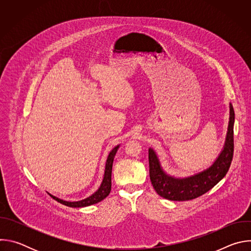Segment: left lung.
<instances>
[{
    "label": "left lung",
    "instance_id": "8db88e82",
    "mask_svg": "<svg viewBox=\"0 0 251 251\" xmlns=\"http://www.w3.org/2000/svg\"><path fill=\"white\" fill-rule=\"evenodd\" d=\"M233 125L234 110L229 103V121L221 153L209 167L188 176L169 175L162 167L156 151L149 148L150 180L157 194L170 201H189L205 194L221 182L228 172L232 161Z\"/></svg>",
    "mask_w": 251,
    "mask_h": 251
}]
</instances>
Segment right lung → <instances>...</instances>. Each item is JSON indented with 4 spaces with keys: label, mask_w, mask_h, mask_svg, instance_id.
<instances>
[{
    "label": "right lung",
    "mask_w": 251,
    "mask_h": 251,
    "mask_svg": "<svg viewBox=\"0 0 251 251\" xmlns=\"http://www.w3.org/2000/svg\"><path fill=\"white\" fill-rule=\"evenodd\" d=\"M120 147V144L115 146L110 153L108 154V157H107L106 163H105V170H104V175H103V178L102 182L99 186V188L97 189L96 192H94L91 196L80 200V201H64L61 200L59 198H56L52 195H50L55 201H57L58 202L70 206V207H84V206H88V205H92L95 204L99 201H101L102 200H104L107 196L110 194L111 191V173H112V166H113V161H114V157L118 151Z\"/></svg>",
    "instance_id": "1"
}]
</instances>
